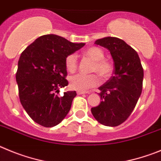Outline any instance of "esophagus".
I'll use <instances>...</instances> for the list:
<instances>
[{
	"mask_svg": "<svg viewBox=\"0 0 161 161\" xmlns=\"http://www.w3.org/2000/svg\"><path fill=\"white\" fill-rule=\"evenodd\" d=\"M78 95H84V94H87L86 91H77Z\"/></svg>",
	"mask_w": 161,
	"mask_h": 161,
	"instance_id": "34e87169",
	"label": "esophagus"
}]
</instances>
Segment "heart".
Listing matches in <instances>:
<instances>
[{
  "mask_svg": "<svg viewBox=\"0 0 161 161\" xmlns=\"http://www.w3.org/2000/svg\"><path fill=\"white\" fill-rule=\"evenodd\" d=\"M84 55L93 61L91 67V72L97 73L103 79H108L111 77L113 72V65L109 60L104 58L105 54L102 49L93 46L84 52ZM65 65L66 70L70 73H74L77 70L78 60L76 54L71 53L68 55L65 61ZM98 83L99 79L95 74H78L70 79V87L77 91H86L90 88L96 86Z\"/></svg>",
  "mask_w": 161,
  "mask_h": 161,
  "instance_id": "b5f03b06",
  "label": "heart"
}]
</instances>
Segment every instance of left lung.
Returning a JSON list of instances; mask_svg holds the SVG:
<instances>
[{"label":"left lung","instance_id":"8db88e82","mask_svg":"<svg viewBox=\"0 0 161 161\" xmlns=\"http://www.w3.org/2000/svg\"><path fill=\"white\" fill-rule=\"evenodd\" d=\"M95 44L108 49L114 61L113 76L98 87L99 105L91 108L98 123L116 127L132 112L142 92L144 70L138 53L118 37L98 39Z\"/></svg>","mask_w":161,"mask_h":161}]
</instances>
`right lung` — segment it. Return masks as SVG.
<instances>
[{"instance_id": "obj_1", "label": "right lung", "mask_w": 161, "mask_h": 161, "mask_svg": "<svg viewBox=\"0 0 161 161\" xmlns=\"http://www.w3.org/2000/svg\"><path fill=\"white\" fill-rule=\"evenodd\" d=\"M84 46L56 34H46L21 53L16 81L21 105L34 122L51 127L66 116L77 94L67 91L62 97L57 95L59 88L68 85L65 61Z\"/></svg>"}]
</instances>
